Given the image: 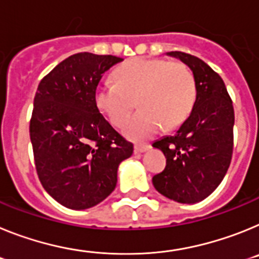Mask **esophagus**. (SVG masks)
<instances>
[{
    "label": "esophagus",
    "instance_id": "34e87169",
    "mask_svg": "<svg viewBox=\"0 0 259 259\" xmlns=\"http://www.w3.org/2000/svg\"><path fill=\"white\" fill-rule=\"evenodd\" d=\"M150 148H151V146L150 145H136L134 146V150H136V152H138V154H142V152L148 151Z\"/></svg>",
    "mask_w": 259,
    "mask_h": 259
}]
</instances>
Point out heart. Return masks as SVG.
I'll use <instances>...</instances> for the list:
<instances>
[{
  "label": "heart",
  "instance_id": "1",
  "mask_svg": "<svg viewBox=\"0 0 259 259\" xmlns=\"http://www.w3.org/2000/svg\"><path fill=\"white\" fill-rule=\"evenodd\" d=\"M116 82L99 83L96 107L114 126H122L134 108L141 111L125 125L123 133L132 139H146L161 126H180L195 102V80L189 67L180 62L156 58H133L114 71Z\"/></svg>",
  "mask_w": 259,
  "mask_h": 259
}]
</instances>
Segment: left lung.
Returning a JSON list of instances; mask_svg holds the SVG:
<instances>
[{
    "mask_svg": "<svg viewBox=\"0 0 259 259\" xmlns=\"http://www.w3.org/2000/svg\"><path fill=\"white\" fill-rule=\"evenodd\" d=\"M188 65L195 80L193 109L173 136L152 143L167 157L152 184L164 197L180 203H197L219 186L233 151L235 112L226 84L206 62L184 52H168Z\"/></svg>",
    "mask_w": 259,
    "mask_h": 259,
    "instance_id": "left-lung-1",
    "label": "left lung"
}]
</instances>
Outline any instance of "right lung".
<instances>
[{
  "label": "right lung",
  "mask_w": 259,
  "mask_h": 259,
  "mask_svg": "<svg viewBox=\"0 0 259 259\" xmlns=\"http://www.w3.org/2000/svg\"><path fill=\"white\" fill-rule=\"evenodd\" d=\"M122 61L89 52L67 57L39 83L30 122L36 172L58 203L86 210L116 188L117 169L133 145L104 118L95 103L103 74Z\"/></svg>",
  "instance_id": "right-lung-1"
}]
</instances>
